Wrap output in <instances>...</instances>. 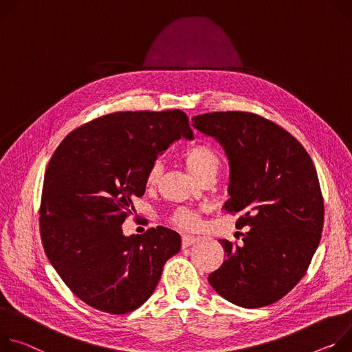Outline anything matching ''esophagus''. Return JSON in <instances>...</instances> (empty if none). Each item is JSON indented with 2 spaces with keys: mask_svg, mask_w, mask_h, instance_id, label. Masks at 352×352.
Returning <instances> with one entry per match:
<instances>
[{
  "mask_svg": "<svg viewBox=\"0 0 352 352\" xmlns=\"http://www.w3.org/2000/svg\"><path fill=\"white\" fill-rule=\"evenodd\" d=\"M197 241H199V239L194 238V236L183 235V238H182V246H183V248H188L190 245H192L194 242H197Z\"/></svg>",
  "mask_w": 352,
  "mask_h": 352,
  "instance_id": "obj_1",
  "label": "esophagus"
}]
</instances>
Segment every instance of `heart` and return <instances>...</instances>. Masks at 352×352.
<instances>
[{"label": "heart", "instance_id": "obj_1", "mask_svg": "<svg viewBox=\"0 0 352 352\" xmlns=\"http://www.w3.org/2000/svg\"><path fill=\"white\" fill-rule=\"evenodd\" d=\"M182 158L187 165L188 170L199 179H204L206 176L218 173L222 165L221 153L207 142H197L186 146L182 151ZM162 176V165L161 162L155 161L149 165L145 173V183L148 187H155L160 183ZM170 222L179 228L192 230L197 229L201 223L200 211L180 207L175 210L170 217Z\"/></svg>", "mask_w": 352, "mask_h": 352}]
</instances>
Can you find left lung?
<instances>
[{"mask_svg": "<svg viewBox=\"0 0 352 352\" xmlns=\"http://www.w3.org/2000/svg\"><path fill=\"white\" fill-rule=\"evenodd\" d=\"M191 122L223 145L230 164L223 210L241 212L236 228H249L241 245L219 241L226 260L208 281L238 306L274 303L306 274L322 238L324 203L314 161L291 133L254 113L212 111Z\"/></svg>", "mask_w": 352, "mask_h": 352, "instance_id": "1", "label": "left lung"}]
</instances>
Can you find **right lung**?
<instances>
[{"label":"right lung","mask_w":352,"mask_h":352,"mask_svg":"<svg viewBox=\"0 0 352 352\" xmlns=\"http://www.w3.org/2000/svg\"><path fill=\"white\" fill-rule=\"evenodd\" d=\"M192 138L184 111H116L71 131L47 165L38 226L43 249L71 292L111 315L140 307L180 250L177 232L156 226L123 235L145 173L180 137Z\"/></svg>","instance_id":"add662e5"}]
</instances>
